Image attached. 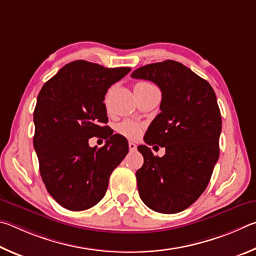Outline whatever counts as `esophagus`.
Here are the masks:
<instances>
[{
    "label": "esophagus",
    "mask_w": 256,
    "mask_h": 256,
    "mask_svg": "<svg viewBox=\"0 0 256 256\" xmlns=\"http://www.w3.org/2000/svg\"><path fill=\"white\" fill-rule=\"evenodd\" d=\"M128 147H129V150H130V152H134V150H137L136 144H134V142H132L128 144Z\"/></svg>",
    "instance_id": "1"
}]
</instances>
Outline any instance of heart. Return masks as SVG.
I'll return each instance as SVG.
<instances>
[{
  "instance_id": "obj_1",
  "label": "heart",
  "mask_w": 256,
  "mask_h": 256,
  "mask_svg": "<svg viewBox=\"0 0 256 256\" xmlns=\"http://www.w3.org/2000/svg\"><path fill=\"white\" fill-rule=\"evenodd\" d=\"M154 88H156L155 85L150 82H146V80H140V82H137L135 84V93L147 92ZM116 130H118L121 135H124L127 138L136 140V138L140 137L142 132V124L132 120H124L116 126Z\"/></svg>"
}]
</instances>
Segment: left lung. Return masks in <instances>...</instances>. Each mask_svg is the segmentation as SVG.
Returning <instances> with one entry per match:
<instances>
[{"label":"left lung","mask_w":256,"mask_h":256,"mask_svg":"<svg viewBox=\"0 0 256 256\" xmlns=\"http://www.w3.org/2000/svg\"><path fill=\"white\" fill-rule=\"evenodd\" d=\"M132 78L148 80L162 91L160 114L144 140L166 147L163 158L146 145L137 148L144 164L136 172L140 196L160 214L183 212L202 194L219 158L222 116L214 88L181 62L142 66Z\"/></svg>","instance_id":"1"}]
</instances>
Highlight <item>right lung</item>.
I'll list each match as a JSON object with an SVG mask.
<instances>
[{
    "instance_id": "add662e5",
    "label": "right lung",
    "mask_w": 256,
    "mask_h": 256,
    "mask_svg": "<svg viewBox=\"0 0 256 256\" xmlns=\"http://www.w3.org/2000/svg\"><path fill=\"white\" fill-rule=\"evenodd\" d=\"M129 67L106 68L86 60L65 65L44 84L34 112V146L46 189L62 207L80 212L106 194L112 171L128 154V142L106 126L104 96ZM92 136L106 139L90 148Z\"/></svg>"
}]
</instances>
